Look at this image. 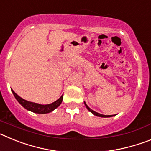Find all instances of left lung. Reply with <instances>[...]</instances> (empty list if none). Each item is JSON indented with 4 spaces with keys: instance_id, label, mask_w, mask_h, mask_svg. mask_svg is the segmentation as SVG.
<instances>
[{
    "instance_id": "obj_1",
    "label": "left lung",
    "mask_w": 151,
    "mask_h": 151,
    "mask_svg": "<svg viewBox=\"0 0 151 151\" xmlns=\"http://www.w3.org/2000/svg\"><path fill=\"white\" fill-rule=\"evenodd\" d=\"M85 106H86V107H87L88 110L89 111L91 112V113H93L94 115L97 116H100V117H111V116H113H113H112V115L111 116H105V115H102V114H100V113H97V112L94 111V110H92L91 109V108H89L88 106V105L86 104H85ZM114 116H115V115H114Z\"/></svg>"
}]
</instances>
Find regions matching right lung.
<instances>
[{
    "label": "right lung",
    "instance_id": "add662e5",
    "mask_svg": "<svg viewBox=\"0 0 151 151\" xmlns=\"http://www.w3.org/2000/svg\"><path fill=\"white\" fill-rule=\"evenodd\" d=\"M13 95L16 97V99L17 100L19 104L23 106L24 108H26V110H29V111H32L33 113H41V114H44V113H48L50 112L53 111L54 109H56L57 107L60 105V104L62 103L63 101V95L60 97L59 99L56 101L55 102L50 104L47 105H42L39 104H36V103H32L30 102V101H27L26 100L22 99V97H20L19 95H17L15 92L12 90Z\"/></svg>",
    "mask_w": 151,
    "mask_h": 151
}]
</instances>
